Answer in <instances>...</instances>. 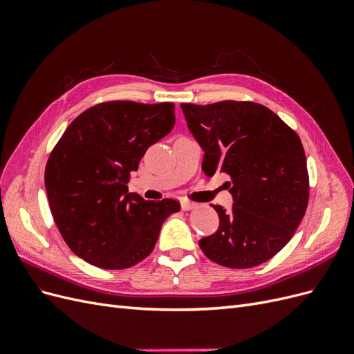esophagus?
<instances>
[{"mask_svg":"<svg viewBox=\"0 0 354 354\" xmlns=\"http://www.w3.org/2000/svg\"><path fill=\"white\" fill-rule=\"evenodd\" d=\"M195 208H196V203H195V202L187 201V199H183V201H181V209L190 211V209H195Z\"/></svg>","mask_w":354,"mask_h":354,"instance_id":"obj_1","label":"esophagus"}]
</instances>
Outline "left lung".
<instances>
[{
	"instance_id": "8db88e82",
	"label": "left lung",
	"mask_w": 354,
	"mask_h": 354,
	"mask_svg": "<svg viewBox=\"0 0 354 354\" xmlns=\"http://www.w3.org/2000/svg\"><path fill=\"white\" fill-rule=\"evenodd\" d=\"M181 109L205 152L203 173L230 176L233 208L212 205L220 226L199 241L201 250L230 269L266 263L292 238L307 209L310 186L301 140L260 103H181Z\"/></svg>"
}]
</instances>
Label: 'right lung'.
I'll list each match as a JSON object with an SVG mask.
<instances>
[{"label":"right lung","mask_w":354,"mask_h":354,"mask_svg":"<svg viewBox=\"0 0 354 354\" xmlns=\"http://www.w3.org/2000/svg\"><path fill=\"white\" fill-rule=\"evenodd\" d=\"M176 124L174 103L104 102L71 122L46 165L51 216L71 251L87 263L122 270L155 248L174 199L128 194L131 171Z\"/></svg>","instance_id":"1"}]
</instances>
